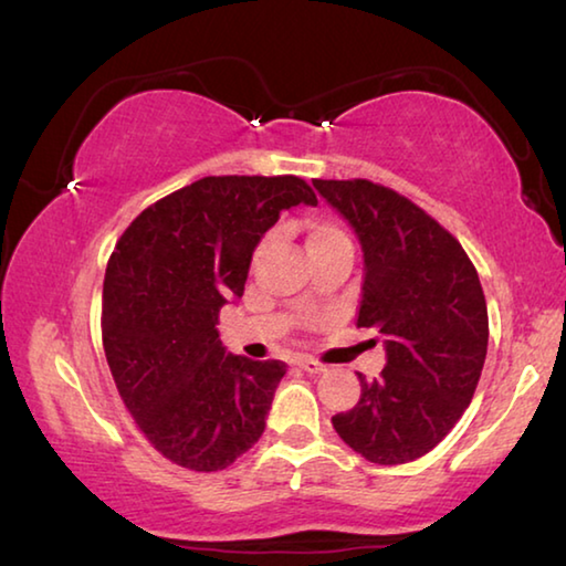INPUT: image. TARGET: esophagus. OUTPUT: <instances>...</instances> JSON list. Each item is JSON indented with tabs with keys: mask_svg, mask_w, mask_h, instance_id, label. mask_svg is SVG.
Masks as SVG:
<instances>
[{
	"mask_svg": "<svg viewBox=\"0 0 566 566\" xmlns=\"http://www.w3.org/2000/svg\"><path fill=\"white\" fill-rule=\"evenodd\" d=\"M298 368L303 370V373H308V375H321L325 368L323 365L318 363V360H313V358H301L298 360Z\"/></svg>",
	"mask_w": 566,
	"mask_h": 566,
	"instance_id": "34e87169",
	"label": "esophagus"
}]
</instances>
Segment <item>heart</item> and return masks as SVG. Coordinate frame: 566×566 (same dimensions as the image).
Listing matches in <instances>:
<instances>
[{"instance_id": "1", "label": "heart", "mask_w": 566, "mask_h": 566, "mask_svg": "<svg viewBox=\"0 0 566 566\" xmlns=\"http://www.w3.org/2000/svg\"><path fill=\"white\" fill-rule=\"evenodd\" d=\"M305 233H308V251H313V248L331 245L335 241H345V233L333 221H325V218H311V221L305 223Z\"/></svg>"}]
</instances>
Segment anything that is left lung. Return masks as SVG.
I'll use <instances>...</instances> for the list:
<instances>
[{
  "mask_svg": "<svg viewBox=\"0 0 566 566\" xmlns=\"http://www.w3.org/2000/svg\"><path fill=\"white\" fill-rule=\"evenodd\" d=\"M358 235V328L382 333L380 378L333 418L345 444L378 464L428 454L462 418L488 355V303L462 245L408 198L365 178L313 181Z\"/></svg>",
  "mask_w": 566,
  "mask_h": 566,
  "instance_id": "obj_1",
  "label": "left lung"
}]
</instances>
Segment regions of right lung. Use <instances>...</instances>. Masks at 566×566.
Instances as JSON below:
<instances>
[{"label":"right lung","instance_id":"obj_1","mask_svg":"<svg viewBox=\"0 0 566 566\" xmlns=\"http://www.w3.org/2000/svg\"><path fill=\"white\" fill-rule=\"evenodd\" d=\"M298 203H318L298 176H208L146 208L106 265L108 368L148 442L181 468L226 470L265 430L285 363L226 353L216 323Z\"/></svg>","mask_w":566,"mask_h":566}]
</instances>
